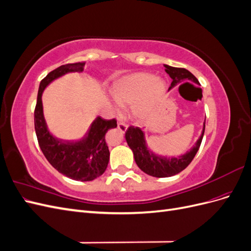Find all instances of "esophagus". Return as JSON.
<instances>
[{"instance_id":"esophagus-1","label":"esophagus","mask_w":251,"mask_h":251,"mask_svg":"<svg viewBox=\"0 0 251 251\" xmlns=\"http://www.w3.org/2000/svg\"><path fill=\"white\" fill-rule=\"evenodd\" d=\"M118 128H119L120 132L126 133V130H127V125L125 124V123H119V124H118Z\"/></svg>"}]
</instances>
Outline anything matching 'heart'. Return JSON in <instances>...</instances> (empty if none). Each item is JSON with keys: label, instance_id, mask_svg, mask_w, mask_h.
Returning a JSON list of instances; mask_svg holds the SVG:
<instances>
[{"label": "heart", "instance_id": "heart-1", "mask_svg": "<svg viewBox=\"0 0 251 251\" xmlns=\"http://www.w3.org/2000/svg\"><path fill=\"white\" fill-rule=\"evenodd\" d=\"M166 92V81L148 72L126 75L114 82L112 93L117 107L130 105L131 117L144 121L160 107Z\"/></svg>", "mask_w": 251, "mask_h": 251}]
</instances>
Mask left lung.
I'll use <instances>...</instances> for the list:
<instances>
[{
  "mask_svg": "<svg viewBox=\"0 0 251 251\" xmlns=\"http://www.w3.org/2000/svg\"><path fill=\"white\" fill-rule=\"evenodd\" d=\"M165 72L173 79L169 90L178 86L182 81H192L200 85L199 80L195 77L188 70L184 68H175L169 65H164ZM205 130V123L203 124V131L200 138L197 140L195 146L184 155L179 157H164L153 153L149 148L146 141V136L140 127L130 126L126 133V140L127 146L133 151L134 159L138 168L150 176L157 178L172 177L186 169L188 164L192 162L194 157L198 151Z\"/></svg>",
  "mask_w": 251,
  "mask_h": 251,
  "instance_id": "obj_1",
  "label": "left lung"
}]
</instances>
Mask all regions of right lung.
<instances>
[{
	"label": "right lung",
	"mask_w": 251,
	"mask_h": 251,
	"mask_svg": "<svg viewBox=\"0 0 251 251\" xmlns=\"http://www.w3.org/2000/svg\"><path fill=\"white\" fill-rule=\"evenodd\" d=\"M85 63L63 65L48 73L39 88L34 110V127L37 141L49 163L66 177L76 181H92L104 173L110 159L109 148L105 143V133L117 126L116 119L97 117L91 124L88 132L77 140H66L51 134L44 117L42 95L48 85L63 75L82 72Z\"/></svg>",
	"instance_id": "right-lung-1"
}]
</instances>
